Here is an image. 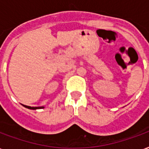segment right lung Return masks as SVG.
I'll return each instance as SVG.
<instances>
[{"label": "right lung", "instance_id": "obj_1", "mask_svg": "<svg viewBox=\"0 0 149 149\" xmlns=\"http://www.w3.org/2000/svg\"><path fill=\"white\" fill-rule=\"evenodd\" d=\"M25 108L27 109H43L44 107H30V106H27V105H24Z\"/></svg>", "mask_w": 149, "mask_h": 149}]
</instances>
